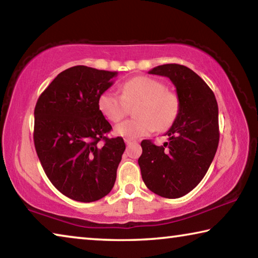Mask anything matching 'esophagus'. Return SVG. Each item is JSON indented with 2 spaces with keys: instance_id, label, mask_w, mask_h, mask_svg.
Wrapping results in <instances>:
<instances>
[{
  "instance_id": "esophagus-1",
  "label": "esophagus",
  "mask_w": 258,
  "mask_h": 258,
  "mask_svg": "<svg viewBox=\"0 0 258 258\" xmlns=\"http://www.w3.org/2000/svg\"><path fill=\"white\" fill-rule=\"evenodd\" d=\"M124 141H125V143L127 146H130V145H132V143H135L137 141H135V140H133V139H130V138H125L124 139Z\"/></svg>"
}]
</instances>
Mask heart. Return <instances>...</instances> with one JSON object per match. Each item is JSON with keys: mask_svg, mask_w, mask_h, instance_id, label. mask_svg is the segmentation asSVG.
<instances>
[{"mask_svg": "<svg viewBox=\"0 0 258 258\" xmlns=\"http://www.w3.org/2000/svg\"><path fill=\"white\" fill-rule=\"evenodd\" d=\"M120 94L106 91L99 98V109L104 117L117 123L127 115L130 106L134 109L135 118L125 120L115 127L120 137L138 139L151 132L164 131L176 119L180 100L176 93L166 89L163 82L149 76H137L126 81Z\"/></svg>", "mask_w": 258, "mask_h": 258, "instance_id": "1", "label": "heart"}]
</instances>
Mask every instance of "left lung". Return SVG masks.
Listing matches in <instances>:
<instances>
[{"mask_svg":"<svg viewBox=\"0 0 258 258\" xmlns=\"http://www.w3.org/2000/svg\"><path fill=\"white\" fill-rule=\"evenodd\" d=\"M168 77L180 100L176 119L166 135L168 141L156 146L141 142L139 158L142 180L149 190L164 198H180L199 184L218 147V107L213 91L194 71L167 63L149 71Z\"/></svg>","mask_w":258,"mask_h":258,"instance_id":"left-lung-1","label":"left lung"}]
</instances>
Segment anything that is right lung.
<instances>
[{"label": "right lung", "mask_w": 258, "mask_h": 258, "mask_svg": "<svg viewBox=\"0 0 258 258\" xmlns=\"http://www.w3.org/2000/svg\"><path fill=\"white\" fill-rule=\"evenodd\" d=\"M116 76L86 66L68 68L35 107L34 143L42 167L52 184L76 202H97L115 184L125 143L106 137L111 125L98 101Z\"/></svg>", "instance_id": "1"}]
</instances>
